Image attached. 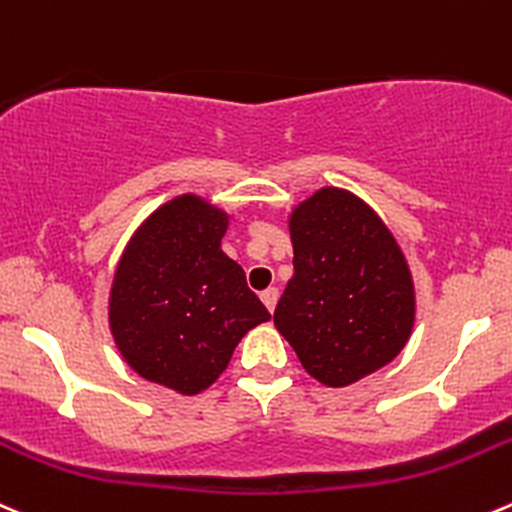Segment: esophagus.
Listing matches in <instances>:
<instances>
[{
	"label": "esophagus",
	"mask_w": 512,
	"mask_h": 512,
	"mask_svg": "<svg viewBox=\"0 0 512 512\" xmlns=\"http://www.w3.org/2000/svg\"><path fill=\"white\" fill-rule=\"evenodd\" d=\"M277 297H280V292H277L275 287H267V290L262 292V295H260V300L265 302V307H267V310L272 312V310H275V305H277Z\"/></svg>",
	"instance_id": "1"
}]
</instances>
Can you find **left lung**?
<instances>
[{
	"label": "left lung",
	"mask_w": 512,
	"mask_h": 512,
	"mask_svg": "<svg viewBox=\"0 0 512 512\" xmlns=\"http://www.w3.org/2000/svg\"><path fill=\"white\" fill-rule=\"evenodd\" d=\"M295 275L275 327L302 367L347 388L400 355L413 335L415 282L390 227L365 200L320 187L287 215Z\"/></svg>",
	"instance_id": "8db88e82"
}]
</instances>
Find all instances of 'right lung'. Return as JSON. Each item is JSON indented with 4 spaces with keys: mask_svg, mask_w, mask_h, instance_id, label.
Instances as JSON below:
<instances>
[{
    "mask_svg": "<svg viewBox=\"0 0 512 512\" xmlns=\"http://www.w3.org/2000/svg\"><path fill=\"white\" fill-rule=\"evenodd\" d=\"M230 212L200 195L157 207L124 245L109 287V332L145 380L180 395L207 390L237 342L270 320L245 270L222 252Z\"/></svg>",
    "mask_w": 512,
    "mask_h": 512,
    "instance_id": "1",
    "label": "right lung"
}]
</instances>
